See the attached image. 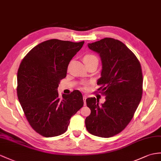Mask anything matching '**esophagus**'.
<instances>
[{
	"label": "esophagus",
	"mask_w": 161,
	"mask_h": 161,
	"mask_svg": "<svg viewBox=\"0 0 161 161\" xmlns=\"http://www.w3.org/2000/svg\"><path fill=\"white\" fill-rule=\"evenodd\" d=\"M86 99H87V96L84 95L83 96V100H84V105H86Z\"/></svg>",
	"instance_id": "34e87169"
}]
</instances>
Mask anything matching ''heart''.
Listing matches in <instances>:
<instances>
[{
  "label": "heart",
  "mask_w": 161,
  "mask_h": 161,
  "mask_svg": "<svg viewBox=\"0 0 161 161\" xmlns=\"http://www.w3.org/2000/svg\"><path fill=\"white\" fill-rule=\"evenodd\" d=\"M83 60L85 63H89V62H93V61L98 63L97 58L95 55H93V54H87V55H85L84 57Z\"/></svg>",
  "instance_id": "obj_1"
}]
</instances>
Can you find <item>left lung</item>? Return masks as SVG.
I'll return each mask as SVG.
<instances>
[{
    "mask_svg": "<svg viewBox=\"0 0 161 161\" xmlns=\"http://www.w3.org/2000/svg\"><path fill=\"white\" fill-rule=\"evenodd\" d=\"M87 46L100 55L97 90L106 97L101 104L96 97L86 100L91 114L85 126L92 135L108 138L126 127L138 107L143 93L142 68L134 53L119 40L106 37Z\"/></svg>",
    "mask_w": 161,
    "mask_h": 161,
    "instance_id": "obj_1",
    "label": "left lung"
}]
</instances>
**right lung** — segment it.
Returning a JSON list of instances; mask_svg holds the SVG:
<instances>
[{"instance_id": "1", "label": "right lung", "mask_w": 161, "mask_h": 161, "mask_svg": "<svg viewBox=\"0 0 161 161\" xmlns=\"http://www.w3.org/2000/svg\"><path fill=\"white\" fill-rule=\"evenodd\" d=\"M84 42L50 40L35 46L18 69V97L31 126L45 137L64 134L71 117L83 107L82 93L62 94L58 87L66 77L68 66Z\"/></svg>"}]
</instances>
